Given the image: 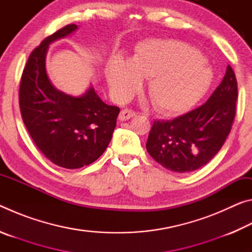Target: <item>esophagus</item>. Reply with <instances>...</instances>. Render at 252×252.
<instances>
[{"mask_svg":"<svg viewBox=\"0 0 252 252\" xmlns=\"http://www.w3.org/2000/svg\"><path fill=\"white\" fill-rule=\"evenodd\" d=\"M135 114L136 113L134 112V111L129 110V109H125L121 111L120 114H119V119H120L121 121H126V120H129V119L133 118Z\"/></svg>","mask_w":252,"mask_h":252,"instance_id":"obj_1","label":"esophagus"}]
</instances>
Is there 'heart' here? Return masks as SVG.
<instances>
[{"mask_svg":"<svg viewBox=\"0 0 252 252\" xmlns=\"http://www.w3.org/2000/svg\"><path fill=\"white\" fill-rule=\"evenodd\" d=\"M212 71L202 55L177 40H148L126 60L113 55L106 65V79L113 96L126 101L149 79L148 92L161 113L176 116L202 99L212 82Z\"/></svg>","mask_w":252,"mask_h":252,"instance_id":"b5f03b06","label":"heart"}]
</instances>
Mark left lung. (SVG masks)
Here are the masks:
<instances>
[{
	"instance_id": "8db88e82",
	"label": "left lung",
	"mask_w": 252,
	"mask_h": 252,
	"mask_svg": "<svg viewBox=\"0 0 252 252\" xmlns=\"http://www.w3.org/2000/svg\"><path fill=\"white\" fill-rule=\"evenodd\" d=\"M238 87L231 66L206 103L173 120H157L147 151L162 167L178 173L207 164L222 148L236 114Z\"/></svg>"
}]
</instances>
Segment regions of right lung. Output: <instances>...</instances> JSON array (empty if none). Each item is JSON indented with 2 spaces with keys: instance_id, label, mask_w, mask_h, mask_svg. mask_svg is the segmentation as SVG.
I'll use <instances>...</instances> for the list:
<instances>
[{
  "instance_id": "obj_1",
  "label": "right lung",
  "mask_w": 252,
  "mask_h": 252,
  "mask_svg": "<svg viewBox=\"0 0 252 252\" xmlns=\"http://www.w3.org/2000/svg\"><path fill=\"white\" fill-rule=\"evenodd\" d=\"M78 30L69 24L34 49L20 84V109L25 126L40 151L54 164L78 169L100 158L108 148L120 109L100 99L93 87L74 96L58 90L46 73L50 44Z\"/></svg>"
}]
</instances>
